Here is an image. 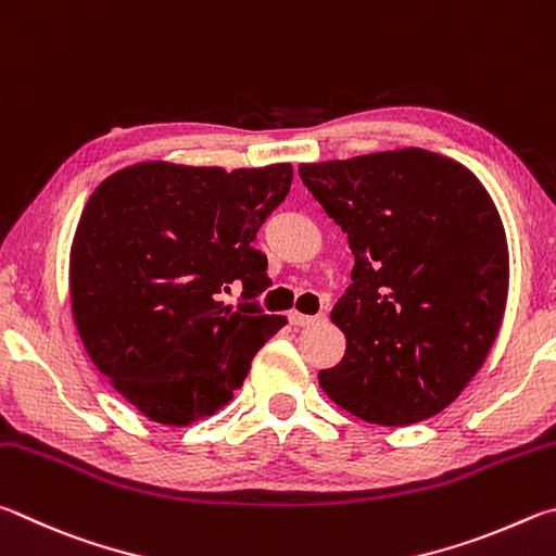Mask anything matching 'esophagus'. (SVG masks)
<instances>
[{
    "label": "esophagus",
    "instance_id": "1",
    "mask_svg": "<svg viewBox=\"0 0 556 556\" xmlns=\"http://www.w3.org/2000/svg\"><path fill=\"white\" fill-rule=\"evenodd\" d=\"M319 319H323V315H303V313H298V309L290 313V325L293 327H309V325L319 323Z\"/></svg>",
    "mask_w": 556,
    "mask_h": 556
}]
</instances>
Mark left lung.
Wrapping results in <instances>:
<instances>
[{
  "mask_svg": "<svg viewBox=\"0 0 556 556\" xmlns=\"http://www.w3.org/2000/svg\"><path fill=\"white\" fill-rule=\"evenodd\" d=\"M300 178L354 253L332 309L346 352L317 374L323 391L381 427L442 413L479 374L508 303V239L489 190L415 146L300 163Z\"/></svg>",
  "mask_w": 556,
  "mask_h": 556,
  "instance_id": "8db88e82",
  "label": "left lung"
}]
</instances>
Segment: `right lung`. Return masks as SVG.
Segmentation results:
<instances>
[{
    "mask_svg": "<svg viewBox=\"0 0 556 556\" xmlns=\"http://www.w3.org/2000/svg\"><path fill=\"white\" fill-rule=\"evenodd\" d=\"M290 182V163L143 161L87 200L71 247L73 319L92 364L149 420L185 427L219 413L288 325L222 293L268 288L266 256L251 241Z\"/></svg>",
    "mask_w": 556,
    "mask_h": 556,
    "instance_id": "obj_1",
    "label": "right lung"
}]
</instances>
